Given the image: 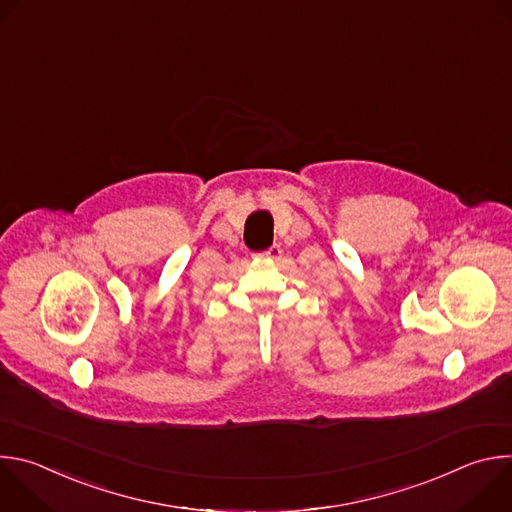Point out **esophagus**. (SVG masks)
I'll return each instance as SVG.
<instances>
[{
	"mask_svg": "<svg viewBox=\"0 0 512 512\" xmlns=\"http://www.w3.org/2000/svg\"><path fill=\"white\" fill-rule=\"evenodd\" d=\"M257 257H261V259H273V261H277V259L281 257V247H279V245H273V247H269L267 251L259 253Z\"/></svg>",
	"mask_w": 512,
	"mask_h": 512,
	"instance_id": "obj_1",
	"label": "esophagus"
}]
</instances>
